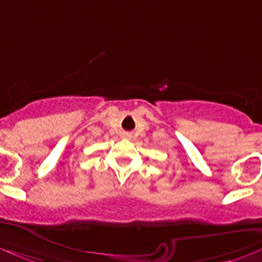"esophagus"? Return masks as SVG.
<instances>
[{"mask_svg": "<svg viewBox=\"0 0 262 262\" xmlns=\"http://www.w3.org/2000/svg\"><path fill=\"white\" fill-rule=\"evenodd\" d=\"M122 137H123V139H130L131 135H130V134H123Z\"/></svg>", "mask_w": 262, "mask_h": 262, "instance_id": "1", "label": "esophagus"}]
</instances>
